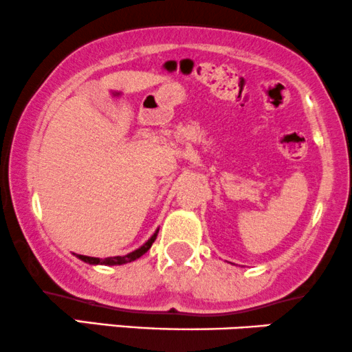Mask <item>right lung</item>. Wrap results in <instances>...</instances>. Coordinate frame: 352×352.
<instances>
[{"label": "right lung", "instance_id": "add662e5", "mask_svg": "<svg viewBox=\"0 0 352 352\" xmlns=\"http://www.w3.org/2000/svg\"><path fill=\"white\" fill-rule=\"evenodd\" d=\"M157 232H159V231H155V232H154V236H152V238H151L149 241H147L146 244L141 245V248H139V249H135V251L129 252L128 256L104 257V259H100V257L80 256V254H78L77 257H78V259L85 261V262H88V264H104V265H121V264H128V262H133V261H135V259H139V257H141L142 254H146L147 251H149L151 245H152V243H154L155 238H157Z\"/></svg>", "mask_w": 352, "mask_h": 352}]
</instances>
